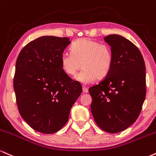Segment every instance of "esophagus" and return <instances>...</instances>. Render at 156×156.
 <instances>
[{
	"label": "esophagus",
	"mask_w": 156,
	"mask_h": 156,
	"mask_svg": "<svg viewBox=\"0 0 156 156\" xmlns=\"http://www.w3.org/2000/svg\"><path fill=\"white\" fill-rule=\"evenodd\" d=\"M82 91H83V93H88V89H87L86 87H82Z\"/></svg>",
	"instance_id": "34e87169"
}]
</instances>
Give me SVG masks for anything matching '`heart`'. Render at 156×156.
Here are the masks:
<instances>
[{"mask_svg":"<svg viewBox=\"0 0 156 156\" xmlns=\"http://www.w3.org/2000/svg\"><path fill=\"white\" fill-rule=\"evenodd\" d=\"M70 52H63L60 57L63 70L69 76H75L83 84H89L95 79L105 77L111 70L113 63L112 49L107 44L87 38H79L74 42Z\"/></svg>","mask_w":156,"mask_h":156,"instance_id":"obj_1","label":"heart"}]
</instances>
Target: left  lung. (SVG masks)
Listing matches in <instances>:
<instances>
[{"label": "left lung", "mask_w": 156, "mask_h": 156, "mask_svg": "<svg viewBox=\"0 0 156 156\" xmlns=\"http://www.w3.org/2000/svg\"><path fill=\"white\" fill-rule=\"evenodd\" d=\"M111 47L113 63L106 77L89 88L91 112L106 132L124 131L136 120L146 96L145 64L140 49L118 34L104 38Z\"/></svg>", "instance_id": "8db88e82"}]
</instances>
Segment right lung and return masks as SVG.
I'll return each instance as SVG.
<instances>
[{
  "label": "right lung",
  "mask_w": 156,
  "mask_h": 156,
  "mask_svg": "<svg viewBox=\"0 0 156 156\" xmlns=\"http://www.w3.org/2000/svg\"><path fill=\"white\" fill-rule=\"evenodd\" d=\"M71 43L67 37L44 36L22 49L14 77L18 110L36 131L53 133L66 123L71 107L82 93L81 84L63 70L60 57Z\"/></svg>",
  "instance_id": "right-lung-1"
}]
</instances>
